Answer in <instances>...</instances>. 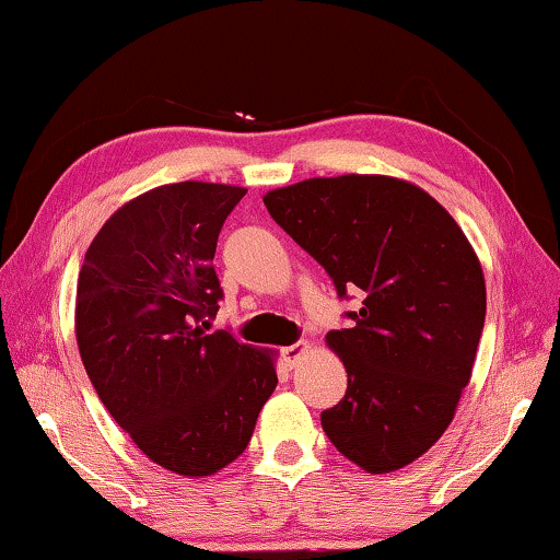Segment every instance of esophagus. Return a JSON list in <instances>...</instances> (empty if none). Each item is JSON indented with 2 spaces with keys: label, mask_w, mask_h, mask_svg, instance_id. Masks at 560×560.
I'll list each match as a JSON object with an SVG mask.
<instances>
[{
  "label": "esophagus",
  "mask_w": 560,
  "mask_h": 560,
  "mask_svg": "<svg viewBox=\"0 0 560 560\" xmlns=\"http://www.w3.org/2000/svg\"><path fill=\"white\" fill-rule=\"evenodd\" d=\"M308 350V343H303V340H299V343H293V346H287L281 350V355H283V363H287L289 368H293L299 363V358L306 353Z\"/></svg>",
  "instance_id": "1"
}]
</instances>
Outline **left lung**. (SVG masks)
I'll use <instances>...</instances> for the list:
<instances>
[{"instance_id": "left-lung-1", "label": "left lung", "mask_w": 560, "mask_h": 560, "mask_svg": "<svg viewBox=\"0 0 560 560\" xmlns=\"http://www.w3.org/2000/svg\"><path fill=\"white\" fill-rule=\"evenodd\" d=\"M264 205L338 299L363 296L326 336L348 390L320 412L324 432L365 471L405 467L442 438L469 383L487 316L477 254L438 200L395 177L303 179Z\"/></svg>"}]
</instances>
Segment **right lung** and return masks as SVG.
Here are the masks:
<instances>
[{
	"label": "right lung",
	"instance_id": "1",
	"mask_svg": "<svg viewBox=\"0 0 560 560\" xmlns=\"http://www.w3.org/2000/svg\"><path fill=\"white\" fill-rule=\"evenodd\" d=\"M244 187L177 183L122 205L75 291L83 368L113 420L160 467L210 477L246 450L277 387L269 353L210 330L214 249Z\"/></svg>",
	"mask_w": 560,
	"mask_h": 560
}]
</instances>
